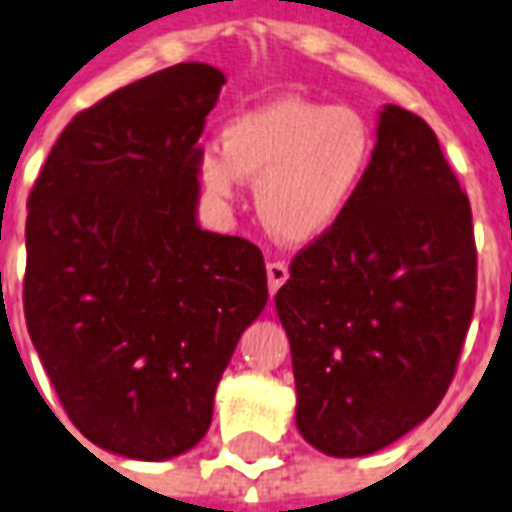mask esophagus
<instances>
[{
  "instance_id": "obj_1",
  "label": "esophagus",
  "mask_w": 512,
  "mask_h": 512,
  "mask_svg": "<svg viewBox=\"0 0 512 512\" xmlns=\"http://www.w3.org/2000/svg\"><path fill=\"white\" fill-rule=\"evenodd\" d=\"M265 271H268V290H271V295L290 279V268L284 263H268Z\"/></svg>"
}]
</instances>
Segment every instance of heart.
Segmentation results:
<instances>
[{
	"instance_id": "1",
	"label": "heart",
	"mask_w": 512,
	"mask_h": 512,
	"mask_svg": "<svg viewBox=\"0 0 512 512\" xmlns=\"http://www.w3.org/2000/svg\"><path fill=\"white\" fill-rule=\"evenodd\" d=\"M373 161L368 120L351 107L282 96L239 115L206 144L198 177L230 201L241 177L260 179L257 206L273 236L292 244L325 236L360 193Z\"/></svg>"
}]
</instances>
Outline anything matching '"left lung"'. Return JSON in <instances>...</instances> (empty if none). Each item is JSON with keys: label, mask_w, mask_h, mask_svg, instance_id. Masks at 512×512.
Returning <instances> with one entry per match:
<instances>
[{"label": "left lung", "mask_w": 512, "mask_h": 512, "mask_svg": "<svg viewBox=\"0 0 512 512\" xmlns=\"http://www.w3.org/2000/svg\"><path fill=\"white\" fill-rule=\"evenodd\" d=\"M475 287L470 198L435 131L389 104L357 198L276 292L300 435L365 456L427 419L454 381Z\"/></svg>", "instance_id": "obj_1"}]
</instances>
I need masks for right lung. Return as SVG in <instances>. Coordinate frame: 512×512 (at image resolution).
<instances>
[{"label": "right lung", "instance_id": "obj_1", "mask_svg": "<svg viewBox=\"0 0 512 512\" xmlns=\"http://www.w3.org/2000/svg\"><path fill=\"white\" fill-rule=\"evenodd\" d=\"M225 85L177 64L72 117L29 193L23 314L66 416L96 446L169 459L268 300L263 252L198 228L206 115Z\"/></svg>", "mask_w": 512, "mask_h": 512}]
</instances>
